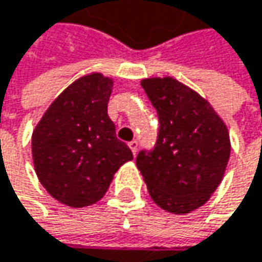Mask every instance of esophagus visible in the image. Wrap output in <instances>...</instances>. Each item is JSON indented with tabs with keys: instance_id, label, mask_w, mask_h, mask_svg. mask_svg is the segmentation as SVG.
<instances>
[{
	"instance_id": "1",
	"label": "esophagus",
	"mask_w": 262,
	"mask_h": 262,
	"mask_svg": "<svg viewBox=\"0 0 262 262\" xmlns=\"http://www.w3.org/2000/svg\"><path fill=\"white\" fill-rule=\"evenodd\" d=\"M128 147H130V150H132V154H134V155H137V150H138V141H130V143H128Z\"/></svg>"
}]
</instances>
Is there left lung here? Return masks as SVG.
<instances>
[{
    "mask_svg": "<svg viewBox=\"0 0 262 262\" xmlns=\"http://www.w3.org/2000/svg\"><path fill=\"white\" fill-rule=\"evenodd\" d=\"M158 112L155 150L140 152L137 167L157 206L173 215L204 206L221 184L230 158L223 118L196 90L172 76L141 81Z\"/></svg>",
    "mask_w": 262,
    "mask_h": 262,
    "instance_id": "obj_1",
    "label": "left lung"
}]
</instances>
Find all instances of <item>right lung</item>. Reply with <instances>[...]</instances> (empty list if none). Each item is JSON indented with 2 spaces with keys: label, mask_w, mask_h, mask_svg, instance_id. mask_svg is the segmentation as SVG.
<instances>
[{
  "label": "right lung",
  "mask_w": 262,
  "mask_h": 262,
  "mask_svg": "<svg viewBox=\"0 0 262 262\" xmlns=\"http://www.w3.org/2000/svg\"><path fill=\"white\" fill-rule=\"evenodd\" d=\"M113 79L99 72L79 76L49 105L32 134V158L42 187L61 204L98 203L118 169L132 161L116 138L107 104Z\"/></svg>",
  "instance_id": "add662e5"
}]
</instances>
